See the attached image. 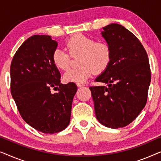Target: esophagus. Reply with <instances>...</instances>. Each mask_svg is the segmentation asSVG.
Here are the masks:
<instances>
[{
  "instance_id": "1",
  "label": "esophagus",
  "mask_w": 161,
  "mask_h": 161,
  "mask_svg": "<svg viewBox=\"0 0 161 161\" xmlns=\"http://www.w3.org/2000/svg\"><path fill=\"white\" fill-rule=\"evenodd\" d=\"M76 85H77V86H78V88L83 87V86H85L84 84H83V83H77Z\"/></svg>"
}]
</instances>
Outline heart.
<instances>
[{
    "mask_svg": "<svg viewBox=\"0 0 161 161\" xmlns=\"http://www.w3.org/2000/svg\"><path fill=\"white\" fill-rule=\"evenodd\" d=\"M66 47L71 56H78L79 67L64 74L65 82H85L94 72L102 73L111 61V50L105 42H96L92 38L78 34L68 39ZM53 62L57 68L65 70L69 67V56L64 50L57 48L53 53Z\"/></svg>",
    "mask_w": 161,
    "mask_h": 161,
    "instance_id": "1",
    "label": "heart"
}]
</instances>
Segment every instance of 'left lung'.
<instances>
[{"mask_svg":"<svg viewBox=\"0 0 161 161\" xmlns=\"http://www.w3.org/2000/svg\"><path fill=\"white\" fill-rule=\"evenodd\" d=\"M111 50L107 69L95 79L105 85L89 87L99 122L117 129L128 125L146 105L151 72L148 56L135 35L117 23L103 28Z\"/></svg>","mask_w":161,"mask_h":161,"instance_id":"obj_1","label":"left lung"}]
</instances>
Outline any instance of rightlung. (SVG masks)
I'll return each instance as SVG.
<instances>
[{"label":"right lung","instance_id":"obj_1","mask_svg":"<svg viewBox=\"0 0 161 161\" xmlns=\"http://www.w3.org/2000/svg\"><path fill=\"white\" fill-rule=\"evenodd\" d=\"M58 43L50 36L34 35L17 50L10 67L11 92L24 121L38 131L56 133L70 122L77 86L61 83L53 62ZM51 87L57 91L53 94Z\"/></svg>","mask_w":161,"mask_h":161}]
</instances>
